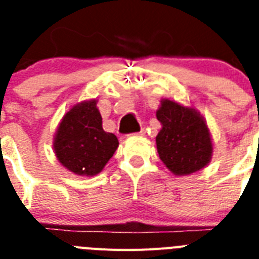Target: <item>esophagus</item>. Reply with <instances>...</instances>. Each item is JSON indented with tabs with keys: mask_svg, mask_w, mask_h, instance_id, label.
Instances as JSON below:
<instances>
[{
	"mask_svg": "<svg viewBox=\"0 0 259 259\" xmlns=\"http://www.w3.org/2000/svg\"><path fill=\"white\" fill-rule=\"evenodd\" d=\"M143 134H145V130H141V132H138V133H137V134H136V136H143Z\"/></svg>",
	"mask_w": 259,
	"mask_h": 259,
	"instance_id": "obj_1",
	"label": "esophagus"
}]
</instances>
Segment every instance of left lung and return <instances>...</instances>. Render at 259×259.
Here are the masks:
<instances>
[{"label":"left lung","instance_id":"obj_1","mask_svg":"<svg viewBox=\"0 0 259 259\" xmlns=\"http://www.w3.org/2000/svg\"><path fill=\"white\" fill-rule=\"evenodd\" d=\"M156 117L161 123L156 136L157 152L168 169L184 176L207 165L212 145L207 125L198 112L163 100Z\"/></svg>","mask_w":259,"mask_h":259}]
</instances>
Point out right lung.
Segmentation results:
<instances>
[{"instance_id":"1","label":"right lung","mask_w":259,"mask_h":259,"mask_svg":"<svg viewBox=\"0 0 259 259\" xmlns=\"http://www.w3.org/2000/svg\"><path fill=\"white\" fill-rule=\"evenodd\" d=\"M117 147V137L103 129L96 100L71 108L56 133V156L64 167L80 176L102 172Z\"/></svg>"}]
</instances>
